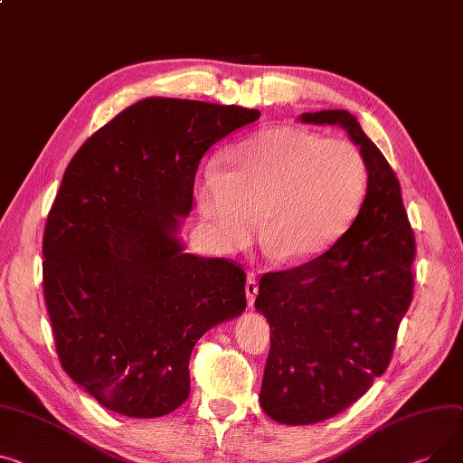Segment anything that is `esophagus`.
Listing matches in <instances>:
<instances>
[{
  "instance_id": "obj_1",
  "label": "esophagus",
  "mask_w": 463,
  "mask_h": 463,
  "mask_svg": "<svg viewBox=\"0 0 463 463\" xmlns=\"http://www.w3.org/2000/svg\"><path fill=\"white\" fill-rule=\"evenodd\" d=\"M259 294V281L255 279V275L248 277V283H245V296H248V303L253 307L255 298Z\"/></svg>"
}]
</instances>
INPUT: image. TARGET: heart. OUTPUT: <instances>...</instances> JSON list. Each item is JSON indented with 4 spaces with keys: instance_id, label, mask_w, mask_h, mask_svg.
Listing matches in <instances>:
<instances>
[{
    "instance_id": "b5f03b06",
    "label": "heart",
    "mask_w": 463,
    "mask_h": 463,
    "mask_svg": "<svg viewBox=\"0 0 463 463\" xmlns=\"http://www.w3.org/2000/svg\"><path fill=\"white\" fill-rule=\"evenodd\" d=\"M368 173L345 139L273 127L243 141L227 169L210 164L195 201L208 238L223 251L250 245L257 229L281 264L311 262L341 240L363 206Z\"/></svg>"
}]
</instances>
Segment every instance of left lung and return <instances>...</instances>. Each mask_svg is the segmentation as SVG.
Wrapping results in <instances>:
<instances>
[{"label":"left lung","instance_id":"8db88e82","mask_svg":"<svg viewBox=\"0 0 463 463\" xmlns=\"http://www.w3.org/2000/svg\"><path fill=\"white\" fill-rule=\"evenodd\" d=\"M359 145L368 186L348 232L322 257L260 277L257 311L269 322L260 406L281 424H315L359 400L391 363L413 299L415 236L400 182L346 109L303 113Z\"/></svg>","mask_w":463,"mask_h":463}]
</instances>
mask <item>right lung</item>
<instances>
[{"instance_id": "add662e5", "label": "right lung", "mask_w": 463, "mask_h": 463, "mask_svg": "<svg viewBox=\"0 0 463 463\" xmlns=\"http://www.w3.org/2000/svg\"><path fill=\"white\" fill-rule=\"evenodd\" d=\"M259 109L145 99L92 134L48 213L43 285L63 371L109 411L152 419L190 394L199 338L245 309V271L184 253L203 154Z\"/></svg>"}]
</instances>
